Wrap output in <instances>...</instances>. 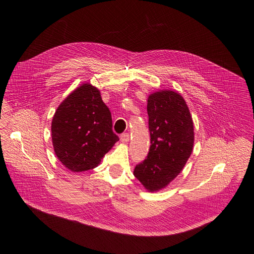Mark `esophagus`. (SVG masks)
I'll use <instances>...</instances> for the list:
<instances>
[{"mask_svg": "<svg viewBox=\"0 0 254 254\" xmlns=\"http://www.w3.org/2000/svg\"><path fill=\"white\" fill-rule=\"evenodd\" d=\"M120 141L124 143H127L129 141V134H127V132H124V134L120 135Z\"/></svg>", "mask_w": 254, "mask_h": 254, "instance_id": "1", "label": "esophagus"}]
</instances>
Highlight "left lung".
<instances>
[{
	"label": "left lung",
	"mask_w": 254,
	"mask_h": 254,
	"mask_svg": "<svg viewBox=\"0 0 254 254\" xmlns=\"http://www.w3.org/2000/svg\"><path fill=\"white\" fill-rule=\"evenodd\" d=\"M150 148L135 168V177L149 191L162 190L175 179L193 147V124L188 105L179 93L162 90L147 102Z\"/></svg>",
	"instance_id": "obj_1"
}]
</instances>
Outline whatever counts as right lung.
Instances as JSON below:
<instances>
[{
    "mask_svg": "<svg viewBox=\"0 0 254 254\" xmlns=\"http://www.w3.org/2000/svg\"><path fill=\"white\" fill-rule=\"evenodd\" d=\"M53 148L72 172L96 168L119 140L112 130L111 112L99 89L83 84L59 106L51 124Z\"/></svg>",
    "mask_w": 254,
    "mask_h": 254,
    "instance_id": "right-lung-1",
    "label": "right lung"
}]
</instances>
